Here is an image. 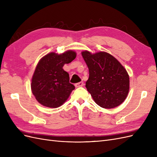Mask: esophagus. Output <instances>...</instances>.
Returning <instances> with one entry per match:
<instances>
[{"instance_id": "esophagus-1", "label": "esophagus", "mask_w": 157, "mask_h": 157, "mask_svg": "<svg viewBox=\"0 0 157 157\" xmlns=\"http://www.w3.org/2000/svg\"><path fill=\"white\" fill-rule=\"evenodd\" d=\"M75 87H77V88L82 87V86H84V82H78V83H76V84H75Z\"/></svg>"}]
</instances>
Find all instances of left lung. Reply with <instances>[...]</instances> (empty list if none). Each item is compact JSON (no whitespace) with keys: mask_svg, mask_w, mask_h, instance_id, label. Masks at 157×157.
Returning a JSON list of instances; mask_svg holds the SVG:
<instances>
[{"mask_svg":"<svg viewBox=\"0 0 157 157\" xmlns=\"http://www.w3.org/2000/svg\"><path fill=\"white\" fill-rule=\"evenodd\" d=\"M82 56L89 70L86 88L94 101L105 109L121 105L129 92L130 80L126 70L106 52L92 54L84 51Z\"/></svg>","mask_w":157,"mask_h":157,"instance_id":"left-lung-1","label":"left lung"}]
</instances>
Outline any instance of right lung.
Here are the masks:
<instances>
[{
    "label": "right lung",
    "mask_w": 157,
    "mask_h": 157,
    "mask_svg": "<svg viewBox=\"0 0 157 157\" xmlns=\"http://www.w3.org/2000/svg\"><path fill=\"white\" fill-rule=\"evenodd\" d=\"M75 58L76 53L71 50L60 55L52 52L38 63L33 76L31 90L42 105L56 108L67 100L75 86L69 82V75L63 67Z\"/></svg>",
    "instance_id": "1"
}]
</instances>
